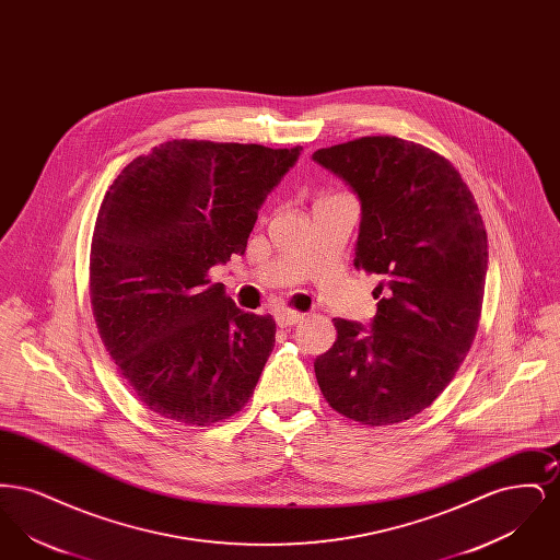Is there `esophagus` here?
Returning <instances> with one entry per match:
<instances>
[{"label":"esophagus","instance_id":"obj_1","mask_svg":"<svg viewBox=\"0 0 560 560\" xmlns=\"http://www.w3.org/2000/svg\"><path fill=\"white\" fill-rule=\"evenodd\" d=\"M302 317H304L302 313L290 311V308H281V311H277V315H275L279 327H292V325H295Z\"/></svg>","mask_w":560,"mask_h":560}]
</instances>
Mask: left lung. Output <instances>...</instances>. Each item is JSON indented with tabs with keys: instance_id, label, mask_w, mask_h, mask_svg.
Listing matches in <instances>:
<instances>
[{
	"instance_id": "left-lung-1",
	"label": "left lung",
	"mask_w": 560,
	"mask_h": 560,
	"mask_svg": "<svg viewBox=\"0 0 560 560\" xmlns=\"http://www.w3.org/2000/svg\"><path fill=\"white\" fill-rule=\"evenodd\" d=\"M313 160L361 201L354 267L382 277L372 329L334 319L338 338L317 357L325 400L368 427L399 424L432 405L479 327L487 231L452 161L397 136H365Z\"/></svg>"
}]
</instances>
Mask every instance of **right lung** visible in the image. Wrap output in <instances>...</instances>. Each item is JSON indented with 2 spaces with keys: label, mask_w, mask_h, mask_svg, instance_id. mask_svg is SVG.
Returning <instances> with one entry per match:
<instances>
[{
  "label": "right lung",
  "mask_w": 560,
  "mask_h": 560,
  "mask_svg": "<svg viewBox=\"0 0 560 560\" xmlns=\"http://www.w3.org/2000/svg\"><path fill=\"white\" fill-rule=\"evenodd\" d=\"M300 151L170 140L108 187L90 252L92 311L117 372L161 418L212 427L254 395L275 320L241 311L208 272L245 252Z\"/></svg>",
  "instance_id": "obj_1"
}]
</instances>
